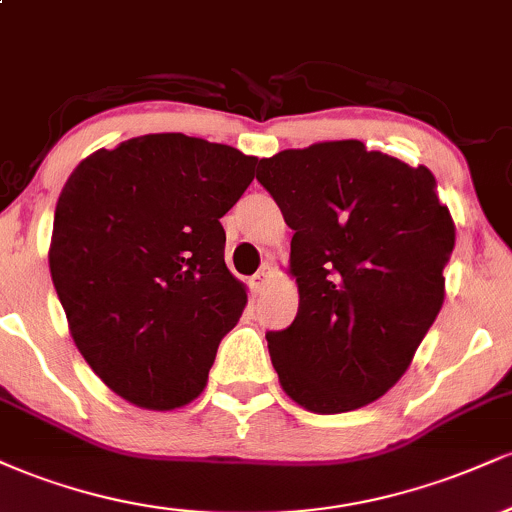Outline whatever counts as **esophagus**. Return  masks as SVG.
Segmentation results:
<instances>
[{"label":"esophagus","instance_id":"34e87169","mask_svg":"<svg viewBox=\"0 0 512 512\" xmlns=\"http://www.w3.org/2000/svg\"><path fill=\"white\" fill-rule=\"evenodd\" d=\"M272 279H274V262H264L260 267V272L252 276V281H250L252 291H262Z\"/></svg>","mask_w":512,"mask_h":512}]
</instances>
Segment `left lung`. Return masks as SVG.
Returning <instances> with one entry per match:
<instances>
[{
  "instance_id": "left-lung-1",
  "label": "left lung",
  "mask_w": 512,
  "mask_h": 512,
  "mask_svg": "<svg viewBox=\"0 0 512 512\" xmlns=\"http://www.w3.org/2000/svg\"><path fill=\"white\" fill-rule=\"evenodd\" d=\"M257 180L293 228L298 313L267 334L281 390L315 414L366 407L407 373L443 308L455 221L436 178L342 139L262 158Z\"/></svg>"
}]
</instances>
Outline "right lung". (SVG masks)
<instances>
[{
  "label": "right lung",
  "mask_w": 512,
  "mask_h": 512,
  "mask_svg": "<svg viewBox=\"0 0 512 512\" xmlns=\"http://www.w3.org/2000/svg\"><path fill=\"white\" fill-rule=\"evenodd\" d=\"M255 166L233 146L163 132L93 151L64 182L52 284L79 354L134 407L173 411L207 387L248 303L219 219Z\"/></svg>",
  "instance_id": "add662e5"
}]
</instances>
